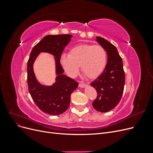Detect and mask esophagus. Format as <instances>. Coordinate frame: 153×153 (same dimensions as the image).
<instances>
[{"mask_svg":"<svg viewBox=\"0 0 153 153\" xmlns=\"http://www.w3.org/2000/svg\"><path fill=\"white\" fill-rule=\"evenodd\" d=\"M87 85V84H85V83H84V82H80L79 83V87H81V88H84V87H85Z\"/></svg>","mask_w":153,"mask_h":153,"instance_id":"esophagus-1","label":"esophagus"}]
</instances>
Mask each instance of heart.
I'll return each mask as SVG.
<instances>
[{
  "label": "heart",
  "mask_w": 153,
  "mask_h": 153,
  "mask_svg": "<svg viewBox=\"0 0 153 153\" xmlns=\"http://www.w3.org/2000/svg\"><path fill=\"white\" fill-rule=\"evenodd\" d=\"M62 66L67 75L75 76L80 65L81 71L89 78H94L102 73L106 64V53L103 47L92 44L76 46L68 54L61 56Z\"/></svg>",
  "instance_id": "heart-1"
}]
</instances>
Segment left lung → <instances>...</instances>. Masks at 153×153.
Listing matches in <instances>:
<instances>
[{"mask_svg": "<svg viewBox=\"0 0 153 153\" xmlns=\"http://www.w3.org/2000/svg\"><path fill=\"white\" fill-rule=\"evenodd\" d=\"M96 41L106 52L107 63L101 75L90 84L98 94L92 106L99 112H107L114 108L121 99L125 83L123 63L114 45L99 36Z\"/></svg>", "mask_w": 153, "mask_h": 153, "instance_id": "obj_1", "label": "left lung"}]
</instances>
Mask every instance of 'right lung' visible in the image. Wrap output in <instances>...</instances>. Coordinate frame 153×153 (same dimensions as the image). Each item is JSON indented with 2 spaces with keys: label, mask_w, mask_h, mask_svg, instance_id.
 <instances>
[{
  "label": "right lung",
  "mask_w": 153,
  "mask_h": 153,
  "mask_svg": "<svg viewBox=\"0 0 153 153\" xmlns=\"http://www.w3.org/2000/svg\"><path fill=\"white\" fill-rule=\"evenodd\" d=\"M72 35H48L32 48L27 62V84L32 100L43 112L52 115L64 113L70 103L71 94L77 89L78 83L64 75L60 63L61 54L70 42ZM42 52L48 53L54 57L56 62V82L52 86L39 83L35 77L33 65L38 55Z\"/></svg>",
  "instance_id": "obj_1"
}]
</instances>
